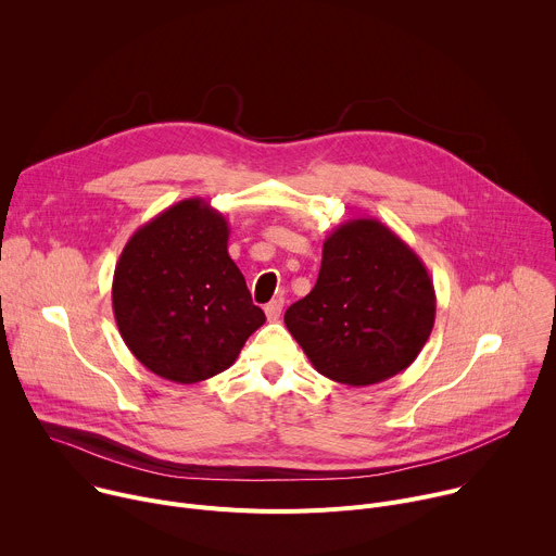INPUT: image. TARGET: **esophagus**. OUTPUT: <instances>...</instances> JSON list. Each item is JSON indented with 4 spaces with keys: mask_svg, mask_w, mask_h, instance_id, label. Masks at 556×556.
Here are the masks:
<instances>
[{
    "mask_svg": "<svg viewBox=\"0 0 556 556\" xmlns=\"http://www.w3.org/2000/svg\"><path fill=\"white\" fill-rule=\"evenodd\" d=\"M264 309H266L268 321H279L281 309H283V299H273Z\"/></svg>",
    "mask_w": 556,
    "mask_h": 556,
    "instance_id": "obj_1",
    "label": "esophagus"
}]
</instances>
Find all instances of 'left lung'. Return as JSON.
Here are the masks:
<instances>
[{
    "instance_id": "obj_1",
    "label": "left lung",
    "mask_w": 556,
    "mask_h": 556,
    "mask_svg": "<svg viewBox=\"0 0 556 556\" xmlns=\"http://www.w3.org/2000/svg\"><path fill=\"white\" fill-rule=\"evenodd\" d=\"M283 321L316 371L350 387L376 384L425 348L435 324L433 279L389 226L348 219L326 237L319 279Z\"/></svg>"
}]
</instances>
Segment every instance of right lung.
<instances>
[{"label": "right lung", "mask_w": 556, "mask_h": 556, "mask_svg": "<svg viewBox=\"0 0 556 556\" xmlns=\"http://www.w3.org/2000/svg\"><path fill=\"white\" fill-rule=\"evenodd\" d=\"M228 222L187 198L142 224L125 244L112 307L129 352L155 376L193 384L228 369L266 324L228 255Z\"/></svg>", "instance_id": "add662e5"}]
</instances>
